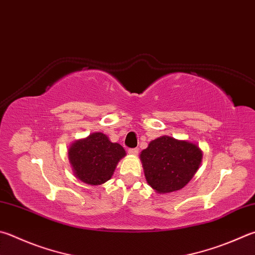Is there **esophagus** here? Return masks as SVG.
Returning <instances> with one entry per match:
<instances>
[{
    "label": "esophagus",
    "mask_w": 255,
    "mask_h": 255,
    "mask_svg": "<svg viewBox=\"0 0 255 255\" xmlns=\"http://www.w3.org/2000/svg\"><path fill=\"white\" fill-rule=\"evenodd\" d=\"M128 154H130L132 156H136L138 154V148H129Z\"/></svg>",
    "instance_id": "obj_1"
}]
</instances>
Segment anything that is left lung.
Listing matches in <instances>:
<instances>
[{"mask_svg": "<svg viewBox=\"0 0 255 255\" xmlns=\"http://www.w3.org/2000/svg\"><path fill=\"white\" fill-rule=\"evenodd\" d=\"M202 150L196 143L161 136L140 152L147 183L157 193L182 189L197 172Z\"/></svg>", "mask_w": 255, "mask_h": 255, "instance_id": "8db88e82", "label": "left lung"}]
</instances>
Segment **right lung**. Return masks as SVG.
Here are the masks:
<instances>
[{"label": "right lung", "mask_w": 255, "mask_h": 255, "mask_svg": "<svg viewBox=\"0 0 255 255\" xmlns=\"http://www.w3.org/2000/svg\"><path fill=\"white\" fill-rule=\"evenodd\" d=\"M68 155L77 178L89 185H101L112 178L126 151L122 145L110 141L105 133L94 132L73 142Z\"/></svg>", "instance_id": "add662e5"}]
</instances>
